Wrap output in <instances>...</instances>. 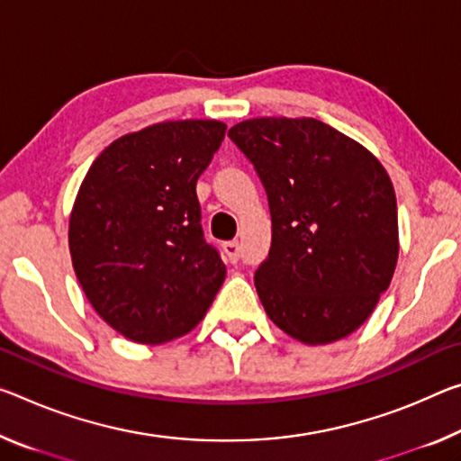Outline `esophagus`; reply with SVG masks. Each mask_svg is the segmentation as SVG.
Instances as JSON below:
<instances>
[{
  "mask_svg": "<svg viewBox=\"0 0 461 461\" xmlns=\"http://www.w3.org/2000/svg\"><path fill=\"white\" fill-rule=\"evenodd\" d=\"M223 254L230 262L240 260V244L236 242V240H231V242H223Z\"/></svg>",
  "mask_w": 461,
  "mask_h": 461,
  "instance_id": "34e87169",
  "label": "esophagus"
}]
</instances>
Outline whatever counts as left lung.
<instances>
[{"label": "left lung", "instance_id": "left-lung-1", "mask_svg": "<svg viewBox=\"0 0 461 461\" xmlns=\"http://www.w3.org/2000/svg\"><path fill=\"white\" fill-rule=\"evenodd\" d=\"M228 135L268 196L273 242L254 275L267 316L305 345L353 334L398 262L396 193L385 167L308 116L242 121Z\"/></svg>", "mask_w": 461, "mask_h": 461}]
</instances>
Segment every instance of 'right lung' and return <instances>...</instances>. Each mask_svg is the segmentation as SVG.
I'll return each mask as SVG.
<instances>
[{"label": "right lung", "instance_id": "add662e5", "mask_svg": "<svg viewBox=\"0 0 461 461\" xmlns=\"http://www.w3.org/2000/svg\"><path fill=\"white\" fill-rule=\"evenodd\" d=\"M225 129L188 119L122 135L79 186L69 217L73 270L98 316L139 345L191 332L225 281L196 199Z\"/></svg>", "mask_w": 461, "mask_h": 461}]
</instances>
